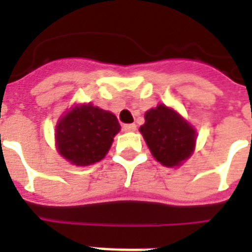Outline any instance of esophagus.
I'll use <instances>...</instances> for the list:
<instances>
[{"instance_id": "esophagus-1", "label": "esophagus", "mask_w": 252, "mask_h": 252, "mask_svg": "<svg viewBox=\"0 0 252 252\" xmlns=\"http://www.w3.org/2000/svg\"><path fill=\"white\" fill-rule=\"evenodd\" d=\"M123 129L126 132H135L136 131V126L135 124H126V126H123Z\"/></svg>"}]
</instances>
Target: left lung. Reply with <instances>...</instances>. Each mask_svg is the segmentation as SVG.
<instances>
[{
    "label": "left lung",
    "instance_id": "left-lung-1",
    "mask_svg": "<svg viewBox=\"0 0 252 252\" xmlns=\"http://www.w3.org/2000/svg\"><path fill=\"white\" fill-rule=\"evenodd\" d=\"M144 120L139 131L159 163L180 167L193 155L197 131L174 108L157 105L146 112Z\"/></svg>",
    "mask_w": 252,
    "mask_h": 252
}]
</instances>
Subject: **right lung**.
I'll return each instance as SVG.
<instances>
[{
    "mask_svg": "<svg viewBox=\"0 0 252 252\" xmlns=\"http://www.w3.org/2000/svg\"><path fill=\"white\" fill-rule=\"evenodd\" d=\"M121 126L112 112L92 104H75L59 117L55 146L61 157L75 166L102 160Z\"/></svg>",
    "mask_w": 252,
    "mask_h": 252,
    "instance_id": "1",
    "label": "right lung"
}]
</instances>
